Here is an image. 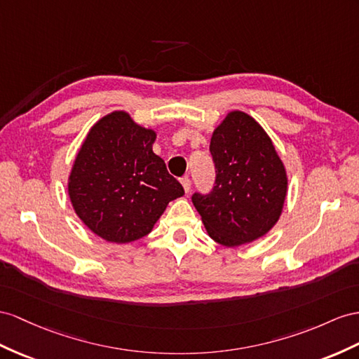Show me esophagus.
I'll use <instances>...</instances> for the list:
<instances>
[{"instance_id":"1","label":"esophagus","mask_w":359,"mask_h":359,"mask_svg":"<svg viewBox=\"0 0 359 359\" xmlns=\"http://www.w3.org/2000/svg\"><path fill=\"white\" fill-rule=\"evenodd\" d=\"M180 182H182V185H183V189H185V192H189V189H191V179L188 176H185V177L180 179Z\"/></svg>"}]
</instances>
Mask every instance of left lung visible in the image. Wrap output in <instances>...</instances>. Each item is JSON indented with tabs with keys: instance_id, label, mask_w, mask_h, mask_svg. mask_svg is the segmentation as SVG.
Returning <instances> with one entry per match:
<instances>
[{
	"instance_id": "obj_1",
	"label": "left lung",
	"mask_w": 359,
	"mask_h": 359,
	"mask_svg": "<svg viewBox=\"0 0 359 359\" xmlns=\"http://www.w3.org/2000/svg\"><path fill=\"white\" fill-rule=\"evenodd\" d=\"M215 182L192 203L209 236L226 247L258 240L278 222L287 197V172L264 128L240 110L210 137Z\"/></svg>"
}]
</instances>
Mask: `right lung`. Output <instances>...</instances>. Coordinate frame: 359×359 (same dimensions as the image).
<instances>
[{
    "label": "right lung",
    "mask_w": 359,
    "mask_h": 359,
    "mask_svg": "<svg viewBox=\"0 0 359 359\" xmlns=\"http://www.w3.org/2000/svg\"><path fill=\"white\" fill-rule=\"evenodd\" d=\"M156 133L114 112L90 128L72 167L71 203L92 232L132 243L151 232L171 200L185 194L154 154Z\"/></svg>",
    "instance_id": "add662e5"
}]
</instances>
